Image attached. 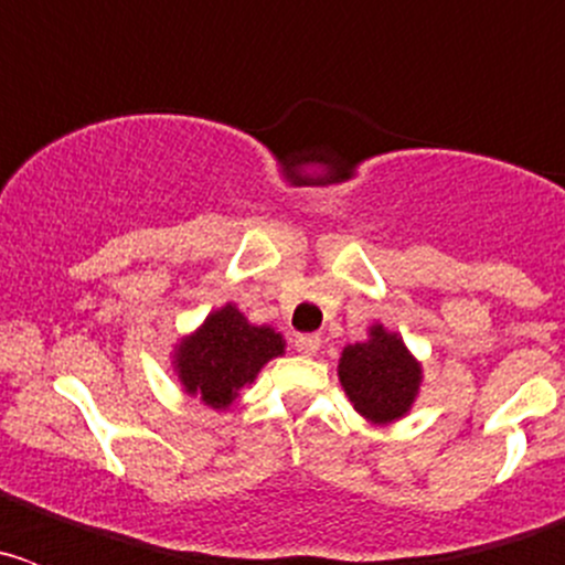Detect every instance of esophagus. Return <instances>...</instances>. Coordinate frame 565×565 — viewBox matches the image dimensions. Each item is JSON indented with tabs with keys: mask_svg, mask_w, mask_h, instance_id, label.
<instances>
[{
	"mask_svg": "<svg viewBox=\"0 0 565 565\" xmlns=\"http://www.w3.org/2000/svg\"><path fill=\"white\" fill-rule=\"evenodd\" d=\"M319 344H322V339H319L317 333H299V337L294 339V348H297V353H302V356H313V353L319 351Z\"/></svg>",
	"mask_w": 565,
	"mask_h": 565,
	"instance_id": "34e87169",
	"label": "esophagus"
}]
</instances>
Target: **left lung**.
Listing matches in <instances>:
<instances>
[{"instance_id":"obj_1","label":"left lung","mask_w":565,"mask_h":565,"mask_svg":"<svg viewBox=\"0 0 565 565\" xmlns=\"http://www.w3.org/2000/svg\"><path fill=\"white\" fill-rule=\"evenodd\" d=\"M339 382L364 418L387 424L411 411L422 384V367L396 333L373 326L367 342L348 344L342 351Z\"/></svg>"}]
</instances>
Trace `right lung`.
Segmentation results:
<instances>
[{
    "instance_id": "1",
    "label": "right lung",
    "mask_w": 565,
    "mask_h": 565,
    "mask_svg": "<svg viewBox=\"0 0 565 565\" xmlns=\"http://www.w3.org/2000/svg\"><path fill=\"white\" fill-rule=\"evenodd\" d=\"M286 348L282 337L266 326H252L234 306L209 313L201 331L183 339L174 353L178 379L186 393L209 407H228L243 384H252L268 359Z\"/></svg>"
}]
</instances>
